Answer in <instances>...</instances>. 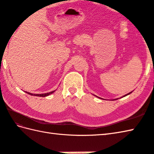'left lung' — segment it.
<instances>
[{"label":"left lung","mask_w":154,"mask_h":154,"mask_svg":"<svg viewBox=\"0 0 154 154\" xmlns=\"http://www.w3.org/2000/svg\"><path fill=\"white\" fill-rule=\"evenodd\" d=\"M130 93H132V92H130V93H129L128 94H126V95H124V97H125V96H126V95H128V94H130Z\"/></svg>","instance_id":"obj_1"}]
</instances>
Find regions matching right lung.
Masks as SVG:
<instances>
[{
  "instance_id": "right-lung-1",
  "label": "right lung",
  "mask_w": 154,
  "mask_h": 154,
  "mask_svg": "<svg viewBox=\"0 0 154 154\" xmlns=\"http://www.w3.org/2000/svg\"><path fill=\"white\" fill-rule=\"evenodd\" d=\"M54 92H55V91H51V92H50V93H44V94H32V93H28V92H26V93H27L28 94H30V95H34V96H37V97H47V96H48V95H50V94H52Z\"/></svg>"
}]
</instances>
